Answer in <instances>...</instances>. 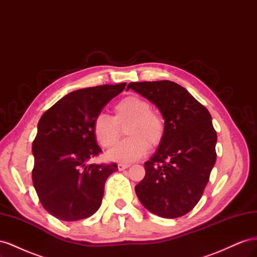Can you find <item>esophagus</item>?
Returning a JSON list of instances; mask_svg holds the SVG:
<instances>
[{"instance_id": "1", "label": "esophagus", "mask_w": 257, "mask_h": 257, "mask_svg": "<svg viewBox=\"0 0 257 257\" xmlns=\"http://www.w3.org/2000/svg\"><path fill=\"white\" fill-rule=\"evenodd\" d=\"M130 166H131L130 164H122V163H120V164H118V169L119 170H124V169L128 168Z\"/></svg>"}]
</instances>
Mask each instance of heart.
<instances>
[{"mask_svg": "<svg viewBox=\"0 0 257 257\" xmlns=\"http://www.w3.org/2000/svg\"><path fill=\"white\" fill-rule=\"evenodd\" d=\"M125 126L126 134L130 138L107 153L109 161H137L148 152L149 147L161 145L165 136L163 116L151 110V104L148 100L136 95L121 99L113 108V116L97 115L93 122V134L99 146L109 149L118 140L119 127Z\"/></svg>", "mask_w": 257, "mask_h": 257, "instance_id": "obj_1", "label": "heart"}]
</instances>
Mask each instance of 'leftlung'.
<instances>
[{
  "mask_svg": "<svg viewBox=\"0 0 257 257\" xmlns=\"http://www.w3.org/2000/svg\"><path fill=\"white\" fill-rule=\"evenodd\" d=\"M158 107L165 136L145 163L146 176L135 186L143 206L166 219L190 212L201 198L215 164L216 133L211 114L189 91L169 80L131 82Z\"/></svg>",
  "mask_w": 257,
  "mask_h": 257,
  "instance_id": "left-lung-1",
  "label": "left lung"
}]
</instances>
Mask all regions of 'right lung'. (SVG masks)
Returning a JSON list of instances; mask_svg holds the SVG:
<instances>
[{
    "label": "right lung",
    "mask_w": 257,
    "mask_h": 257,
    "mask_svg": "<svg viewBox=\"0 0 257 257\" xmlns=\"http://www.w3.org/2000/svg\"><path fill=\"white\" fill-rule=\"evenodd\" d=\"M126 83L104 84L68 93L38 121L33 142L32 180L43 207L62 221L94 214L102 204L107 178L118 166L89 164L102 150L93 122Z\"/></svg>",
    "instance_id": "right-lung-1"
}]
</instances>
